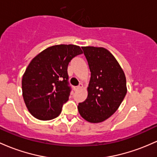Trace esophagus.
<instances>
[{
  "mask_svg": "<svg viewBox=\"0 0 157 157\" xmlns=\"http://www.w3.org/2000/svg\"><path fill=\"white\" fill-rule=\"evenodd\" d=\"M82 88V84H80V85H79L78 86L74 87V90H75V91H78V90H80V89H81Z\"/></svg>",
  "mask_w": 157,
  "mask_h": 157,
  "instance_id": "esophagus-1",
  "label": "esophagus"
}]
</instances>
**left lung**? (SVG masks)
I'll return each instance as SVG.
<instances>
[{
    "instance_id": "1",
    "label": "left lung",
    "mask_w": 157,
    "mask_h": 157,
    "mask_svg": "<svg viewBox=\"0 0 157 157\" xmlns=\"http://www.w3.org/2000/svg\"><path fill=\"white\" fill-rule=\"evenodd\" d=\"M91 72L88 96L78 104L83 119L101 123L112 116L123 101L127 89L126 77L115 56L104 48L82 47Z\"/></svg>"
}]
</instances>
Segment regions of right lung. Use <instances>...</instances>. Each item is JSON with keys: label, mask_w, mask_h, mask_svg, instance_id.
Instances as JSON below:
<instances>
[{"label": "right lung", "mask_w": 157, "mask_h": 157, "mask_svg": "<svg viewBox=\"0 0 157 157\" xmlns=\"http://www.w3.org/2000/svg\"><path fill=\"white\" fill-rule=\"evenodd\" d=\"M82 53L75 44H57L37 54L29 63L21 80L22 95L30 113L39 120L59 116L68 101V63Z\"/></svg>", "instance_id": "add662e5"}]
</instances>
